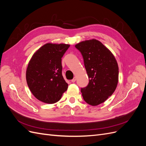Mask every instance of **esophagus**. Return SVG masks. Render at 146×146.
Returning <instances> with one entry per match:
<instances>
[{
    "mask_svg": "<svg viewBox=\"0 0 146 146\" xmlns=\"http://www.w3.org/2000/svg\"><path fill=\"white\" fill-rule=\"evenodd\" d=\"M76 79H77V78H76V77H74V78L72 79V80H71V82H72V83H74L76 81Z\"/></svg>",
    "mask_w": 146,
    "mask_h": 146,
    "instance_id": "obj_1",
    "label": "esophagus"
}]
</instances>
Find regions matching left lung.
<instances>
[{
    "mask_svg": "<svg viewBox=\"0 0 146 146\" xmlns=\"http://www.w3.org/2000/svg\"><path fill=\"white\" fill-rule=\"evenodd\" d=\"M76 47L82 53L89 77L88 85L81 89L83 98L92 106L102 104L117 85L119 68L115 57L96 39L80 42Z\"/></svg>",
    "mask_w": 146,
    "mask_h": 146,
    "instance_id": "obj_1",
    "label": "left lung"
}]
</instances>
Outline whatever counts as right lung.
I'll use <instances>...</instances> for the list:
<instances>
[{"mask_svg": "<svg viewBox=\"0 0 146 146\" xmlns=\"http://www.w3.org/2000/svg\"><path fill=\"white\" fill-rule=\"evenodd\" d=\"M70 45L48 42L35 52L26 70V80L30 91L39 100L54 104L68 90L62 76L61 58Z\"/></svg>", "mask_w": 146, "mask_h": 146, "instance_id": "add662e5", "label": "right lung"}]
</instances>
